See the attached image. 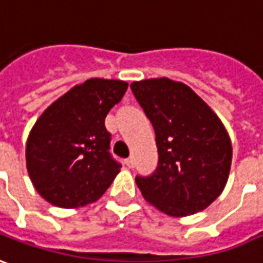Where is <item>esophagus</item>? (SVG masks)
I'll use <instances>...</instances> for the list:
<instances>
[{"label":"esophagus","mask_w":263,"mask_h":263,"mask_svg":"<svg viewBox=\"0 0 263 263\" xmlns=\"http://www.w3.org/2000/svg\"><path fill=\"white\" fill-rule=\"evenodd\" d=\"M124 162H126V166H127V168H133V166H135V158H133V156L127 158Z\"/></svg>","instance_id":"obj_1"}]
</instances>
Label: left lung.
<instances>
[{"mask_svg": "<svg viewBox=\"0 0 263 263\" xmlns=\"http://www.w3.org/2000/svg\"><path fill=\"white\" fill-rule=\"evenodd\" d=\"M152 121L159 153L152 177L136 178L143 198L171 217L209 207L223 193L232 166V140L209 104L182 82L152 78L130 84Z\"/></svg>", "mask_w": 263, "mask_h": 263, "instance_id": "8db88e82", "label": "left lung"}]
</instances>
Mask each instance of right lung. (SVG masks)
Instances as JSON below:
<instances>
[{
    "label": "right lung",
    "instance_id": "1",
    "mask_svg": "<svg viewBox=\"0 0 263 263\" xmlns=\"http://www.w3.org/2000/svg\"><path fill=\"white\" fill-rule=\"evenodd\" d=\"M128 84L91 78L70 88L46 108L26 143V166L42 198L61 209H78L103 197L120 172L108 153L105 117Z\"/></svg>",
    "mask_w": 263,
    "mask_h": 263
}]
</instances>
